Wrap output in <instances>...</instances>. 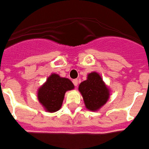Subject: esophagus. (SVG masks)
Masks as SVG:
<instances>
[{"instance_id":"esophagus-1","label":"esophagus","mask_w":149,"mask_h":149,"mask_svg":"<svg viewBox=\"0 0 149 149\" xmlns=\"http://www.w3.org/2000/svg\"><path fill=\"white\" fill-rule=\"evenodd\" d=\"M73 83L74 84V86H78V79H74V80H73Z\"/></svg>"}]
</instances>
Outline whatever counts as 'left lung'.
<instances>
[{
    "mask_svg": "<svg viewBox=\"0 0 149 149\" xmlns=\"http://www.w3.org/2000/svg\"><path fill=\"white\" fill-rule=\"evenodd\" d=\"M85 108L91 111H97L106 104L111 95L110 89L96 71L88 74L87 79L78 86Z\"/></svg>",
    "mask_w": 149,
    "mask_h": 149,
    "instance_id": "8db88e82",
    "label": "left lung"
}]
</instances>
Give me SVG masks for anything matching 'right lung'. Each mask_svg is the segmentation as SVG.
<instances>
[{
	"label": "right lung",
	"instance_id": "add662e5",
	"mask_svg": "<svg viewBox=\"0 0 149 149\" xmlns=\"http://www.w3.org/2000/svg\"><path fill=\"white\" fill-rule=\"evenodd\" d=\"M74 88L70 79L52 73L37 91V97L47 112L58 111L62 105L66 91Z\"/></svg>",
	"mask_w": 149,
	"mask_h": 149
}]
</instances>
